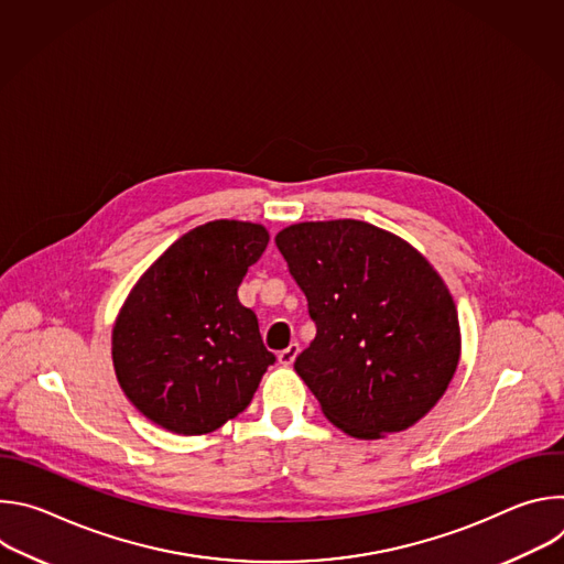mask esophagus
Instances as JSON below:
<instances>
[{
	"label": "esophagus",
	"mask_w": 564,
	"mask_h": 564,
	"mask_svg": "<svg viewBox=\"0 0 564 564\" xmlns=\"http://www.w3.org/2000/svg\"><path fill=\"white\" fill-rule=\"evenodd\" d=\"M299 352H301L299 344H290L285 350H281V352L276 355V357H279V364H281V366H292Z\"/></svg>",
	"instance_id": "obj_1"
}]
</instances>
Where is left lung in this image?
I'll use <instances>...</instances> for the list:
<instances>
[{
    "mask_svg": "<svg viewBox=\"0 0 564 564\" xmlns=\"http://www.w3.org/2000/svg\"><path fill=\"white\" fill-rule=\"evenodd\" d=\"M276 248L316 337L294 370L344 433L377 440L420 422L459 361L453 296L406 240L361 220L299 223Z\"/></svg>",
    "mask_w": 564,
    "mask_h": 564,
    "instance_id": "1",
    "label": "left lung"
}]
</instances>
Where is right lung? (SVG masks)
<instances>
[{
	"label": "right lung",
	"instance_id": "obj_1",
	"mask_svg": "<svg viewBox=\"0 0 564 564\" xmlns=\"http://www.w3.org/2000/svg\"><path fill=\"white\" fill-rule=\"evenodd\" d=\"M268 240L254 223H205L131 290L113 328V366L131 404L153 424L203 435L250 406L276 357L236 292Z\"/></svg>",
	"mask_w": 564,
	"mask_h": 564
}]
</instances>
